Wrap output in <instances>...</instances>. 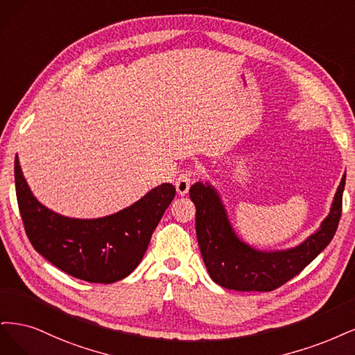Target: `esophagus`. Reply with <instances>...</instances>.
Masks as SVG:
<instances>
[{
  "label": "esophagus",
  "instance_id": "1",
  "mask_svg": "<svg viewBox=\"0 0 355 355\" xmlns=\"http://www.w3.org/2000/svg\"><path fill=\"white\" fill-rule=\"evenodd\" d=\"M193 182V173L191 171H184L177 180H175V189L181 196H186L189 193V189Z\"/></svg>",
  "mask_w": 355,
  "mask_h": 355
}]
</instances>
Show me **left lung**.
Returning <instances> with one entry per match:
<instances>
[{
	"mask_svg": "<svg viewBox=\"0 0 355 355\" xmlns=\"http://www.w3.org/2000/svg\"><path fill=\"white\" fill-rule=\"evenodd\" d=\"M347 173L336 189L326 218L304 242L288 249H257L240 239L228 218L225 205L209 181L190 187L196 207V236L211 279L239 292H270L300 274L334 239L342 212Z\"/></svg>",
	"mask_w": 355,
	"mask_h": 355,
	"instance_id": "obj_1",
	"label": "left lung"
}]
</instances>
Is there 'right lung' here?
<instances>
[{
  "label": "right lung",
  "mask_w": 355,
  "mask_h": 355,
  "mask_svg": "<svg viewBox=\"0 0 355 355\" xmlns=\"http://www.w3.org/2000/svg\"><path fill=\"white\" fill-rule=\"evenodd\" d=\"M16 194L21 220L33 249L53 266L89 283H115L143 259L156 225L175 196L171 182L100 218H71L49 209L33 196L15 161Z\"/></svg>",
  "instance_id": "right-lung-1"
}]
</instances>
